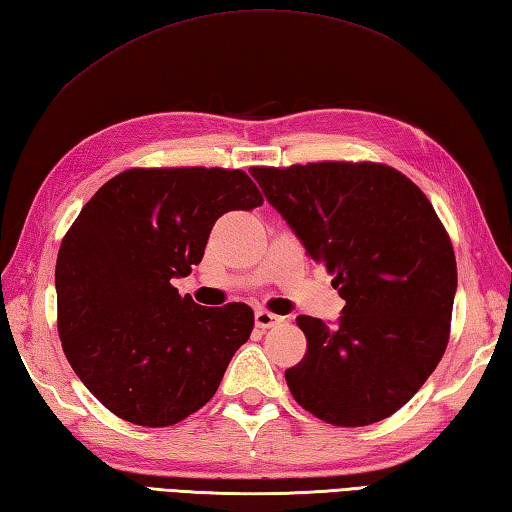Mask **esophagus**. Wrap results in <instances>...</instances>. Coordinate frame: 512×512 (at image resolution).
<instances>
[{
	"label": "esophagus",
	"instance_id": "esophagus-1",
	"mask_svg": "<svg viewBox=\"0 0 512 512\" xmlns=\"http://www.w3.org/2000/svg\"><path fill=\"white\" fill-rule=\"evenodd\" d=\"M282 322V318L280 315H275V313H271V311H257L255 313V324L259 329H271V327H275V324H280Z\"/></svg>",
	"mask_w": 512,
	"mask_h": 512
}]
</instances>
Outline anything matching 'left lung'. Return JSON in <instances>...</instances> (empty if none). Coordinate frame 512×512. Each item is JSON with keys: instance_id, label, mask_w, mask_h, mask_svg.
I'll use <instances>...</instances> for the list:
<instances>
[{"instance_id": "left-lung-1", "label": "left lung", "mask_w": 512, "mask_h": 512, "mask_svg": "<svg viewBox=\"0 0 512 512\" xmlns=\"http://www.w3.org/2000/svg\"><path fill=\"white\" fill-rule=\"evenodd\" d=\"M250 174L306 255L336 273L345 300L333 327L297 315L306 353L284 374L293 398L340 427L392 416L423 387L450 338L457 259L432 203L405 174L378 163Z\"/></svg>"}]
</instances>
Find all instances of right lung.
Returning a JSON list of instances; mask_svg holds the SVG:
<instances>
[{"mask_svg":"<svg viewBox=\"0 0 512 512\" xmlns=\"http://www.w3.org/2000/svg\"><path fill=\"white\" fill-rule=\"evenodd\" d=\"M241 170L134 167L91 197L55 264L64 356L109 412L165 427L215 396L253 331L248 304L199 306L172 280L190 275L215 221L262 206Z\"/></svg>","mask_w":512,"mask_h":512,"instance_id":"1","label":"right lung"}]
</instances>
